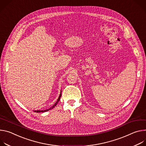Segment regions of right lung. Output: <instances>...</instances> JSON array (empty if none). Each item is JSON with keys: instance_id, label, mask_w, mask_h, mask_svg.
I'll list each match as a JSON object with an SVG mask.
<instances>
[{"instance_id": "obj_1", "label": "right lung", "mask_w": 146, "mask_h": 146, "mask_svg": "<svg viewBox=\"0 0 146 146\" xmlns=\"http://www.w3.org/2000/svg\"><path fill=\"white\" fill-rule=\"evenodd\" d=\"M61 92H60V96H59V97H58V99H57V102L55 103V104L52 106V107H51L50 108H49L48 109H47V110H35V111H34V112H46V111H48V110H52V108H53L57 104V103H58V102H59V100H60V98H61Z\"/></svg>"}]
</instances>
